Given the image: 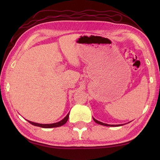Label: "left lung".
I'll list each match as a JSON object with an SVG mask.
<instances>
[{
    "label": "left lung",
    "instance_id": "left-lung-1",
    "mask_svg": "<svg viewBox=\"0 0 160 160\" xmlns=\"http://www.w3.org/2000/svg\"><path fill=\"white\" fill-rule=\"evenodd\" d=\"M93 120L96 122V123L99 124H101V125H103V126H107V127H119V126H121L122 124H119V125H110V124H104V123H102V122H101L100 121H98L97 120H96V119L93 118Z\"/></svg>",
    "mask_w": 160,
    "mask_h": 160
}]
</instances>
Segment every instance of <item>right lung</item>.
I'll return each mask as SVG.
<instances>
[{
    "label": "right lung",
    "instance_id": "right-lung-1",
    "mask_svg": "<svg viewBox=\"0 0 160 160\" xmlns=\"http://www.w3.org/2000/svg\"><path fill=\"white\" fill-rule=\"evenodd\" d=\"M69 113L67 114V116L64 118L63 120H62L61 121L56 122V123H53V124H38V123H35V122H32L28 121L30 124H32V125L36 126V127H42V128H54V127H61V126L64 125V124L66 123L67 122L68 119H69Z\"/></svg>",
    "mask_w": 160,
    "mask_h": 160
}]
</instances>
